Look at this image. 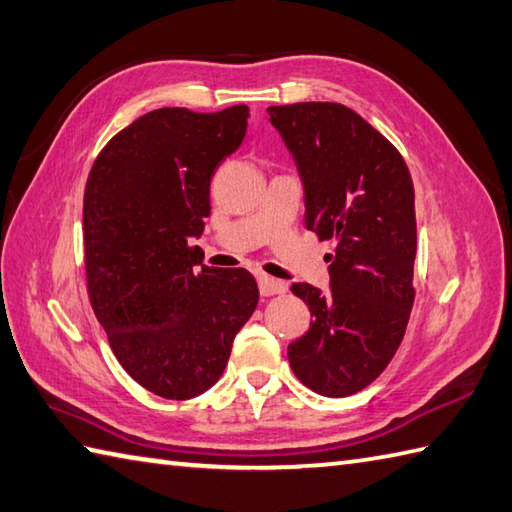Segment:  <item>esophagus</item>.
I'll list each match as a JSON object with an SVG mask.
<instances>
[{"label":"esophagus","mask_w":512,"mask_h":512,"mask_svg":"<svg viewBox=\"0 0 512 512\" xmlns=\"http://www.w3.org/2000/svg\"><path fill=\"white\" fill-rule=\"evenodd\" d=\"M258 289H260V296H276V294H285L287 283H283V280H276V278H271V276L260 274L258 276Z\"/></svg>","instance_id":"1"}]
</instances>
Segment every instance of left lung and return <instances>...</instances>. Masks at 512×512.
Wrapping results in <instances>:
<instances>
[{
    "mask_svg": "<svg viewBox=\"0 0 512 512\" xmlns=\"http://www.w3.org/2000/svg\"><path fill=\"white\" fill-rule=\"evenodd\" d=\"M305 187V227L336 241L331 287L291 291L314 316L287 347L296 378L327 398L362 391L387 369L415 300V192L395 145L331 101L267 108Z\"/></svg>",
    "mask_w": 512,
    "mask_h": 512,
    "instance_id": "left-lung-1",
    "label": "left lung"
}]
</instances>
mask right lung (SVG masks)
I'll return each instance as SVG.
<instances>
[{
	"label": "right lung",
	"instance_id": "obj_1",
	"mask_svg": "<svg viewBox=\"0 0 512 512\" xmlns=\"http://www.w3.org/2000/svg\"><path fill=\"white\" fill-rule=\"evenodd\" d=\"M247 106L159 108L106 143L83 192L90 305L121 367L168 400L221 378L236 333L254 314L247 269L196 260L192 236L210 216V181L247 130Z\"/></svg>",
	"mask_w": 512,
	"mask_h": 512
}]
</instances>
